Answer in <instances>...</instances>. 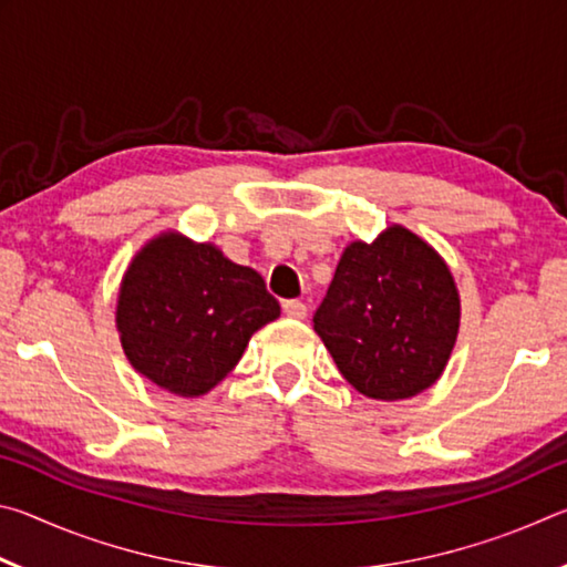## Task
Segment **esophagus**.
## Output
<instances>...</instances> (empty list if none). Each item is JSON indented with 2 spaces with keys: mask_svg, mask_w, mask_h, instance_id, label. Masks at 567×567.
<instances>
[{
  "mask_svg": "<svg viewBox=\"0 0 567 567\" xmlns=\"http://www.w3.org/2000/svg\"><path fill=\"white\" fill-rule=\"evenodd\" d=\"M282 312L287 315V318H292V320H305L307 318V305L300 302V300H285L282 302Z\"/></svg>",
  "mask_w": 567,
  "mask_h": 567,
  "instance_id": "34e87169",
  "label": "esophagus"
}]
</instances>
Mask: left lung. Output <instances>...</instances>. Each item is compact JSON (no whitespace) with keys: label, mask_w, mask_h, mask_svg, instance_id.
Listing matches in <instances>:
<instances>
[{"label":"left lung","mask_w":567,"mask_h":567,"mask_svg":"<svg viewBox=\"0 0 567 567\" xmlns=\"http://www.w3.org/2000/svg\"><path fill=\"white\" fill-rule=\"evenodd\" d=\"M312 322L354 390L405 400L443 375L457 340L460 295L443 257L392 225L375 243L344 247Z\"/></svg>","instance_id":"1"}]
</instances>
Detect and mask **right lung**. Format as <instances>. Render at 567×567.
<instances>
[{
    "mask_svg": "<svg viewBox=\"0 0 567 567\" xmlns=\"http://www.w3.org/2000/svg\"><path fill=\"white\" fill-rule=\"evenodd\" d=\"M280 302L252 267L177 233L152 239L122 277L117 330L132 368L162 390L197 398L243 358Z\"/></svg>",
    "mask_w": 567,
    "mask_h": 567,
    "instance_id": "obj_1",
    "label": "right lung"
}]
</instances>
